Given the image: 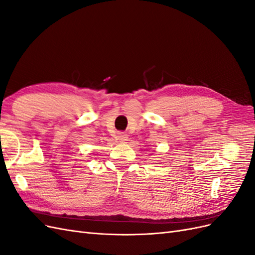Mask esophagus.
<instances>
[{
  "label": "esophagus",
  "mask_w": 255,
  "mask_h": 255,
  "mask_svg": "<svg viewBox=\"0 0 255 255\" xmlns=\"http://www.w3.org/2000/svg\"><path fill=\"white\" fill-rule=\"evenodd\" d=\"M117 139L121 142H126L128 140V135L125 133H118L117 135Z\"/></svg>",
  "instance_id": "1"
}]
</instances>
